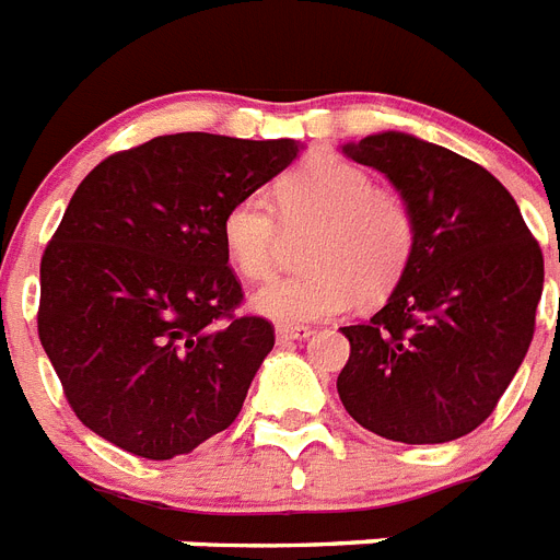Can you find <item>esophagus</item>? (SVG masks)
Instances as JSON below:
<instances>
[{"label":"esophagus","mask_w":560,"mask_h":560,"mask_svg":"<svg viewBox=\"0 0 560 560\" xmlns=\"http://www.w3.org/2000/svg\"><path fill=\"white\" fill-rule=\"evenodd\" d=\"M312 329L308 326H277V343H292L308 338Z\"/></svg>","instance_id":"esophagus-1"}]
</instances>
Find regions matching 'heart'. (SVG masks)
I'll use <instances>...</instances> for the list:
<instances>
[{
  "label": "heart",
  "mask_w": 560,
  "mask_h": 560,
  "mask_svg": "<svg viewBox=\"0 0 560 560\" xmlns=\"http://www.w3.org/2000/svg\"><path fill=\"white\" fill-rule=\"evenodd\" d=\"M283 225H312L303 245L308 268L268 280L252 306L277 324L335 317L358 298L378 301L399 283L416 248V217L405 196L335 153L308 155L275 185ZM277 209V210H278ZM276 210V211H277ZM271 199L245 194L222 217L228 259L248 280L271 275L280 220Z\"/></svg>",
  "instance_id": "heart-1"
}]
</instances>
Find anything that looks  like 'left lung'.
Wrapping results in <instances>:
<instances>
[{
	"label": "left lung",
	"instance_id": "obj_1",
	"mask_svg": "<svg viewBox=\"0 0 560 560\" xmlns=\"http://www.w3.org/2000/svg\"><path fill=\"white\" fill-rule=\"evenodd\" d=\"M341 150L410 202L416 248L387 303L341 329L350 361L338 396L384 440H459L489 419L526 358L544 254L512 194L480 164L393 129Z\"/></svg>",
	"mask_w": 560,
	"mask_h": 560
}]
</instances>
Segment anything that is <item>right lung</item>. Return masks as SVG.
Here are the masks:
<instances>
[{
	"label": "right lung",
	"mask_w": 560,
	"mask_h": 560,
	"mask_svg": "<svg viewBox=\"0 0 560 560\" xmlns=\"http://www.w3.org/2000/svg\"><path fill=\"white\" fill-rule=\"evenodd\" d=\"M301 150L292 138L176 132L80 182L39 262L37 329L89 431L173 459L240 416L275 326L234 315L243 285L222 217Z\"/></svg>",
	"instance_id": "add662e5"
}]
</instances>
